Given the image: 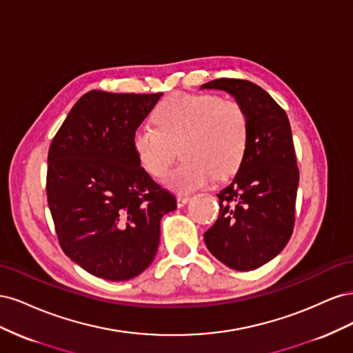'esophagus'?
Instances as JSON below:
<instances>
[{
  "instance_id": "obj_1",
  "label": "esophagus",
  "mask_w": 353,
  "mask_h": 353,
  "mask_svg": "<svg viewBox=\"0 0 353 353\" xmlns=\"http://www.w3.org/2000/svg\"><path fill=\"white\" fill-rule=\"evenodd\" d=\"M188 201H190V197H187V196H176V206L178 208L185 206Z\"/></svg>"
}]
</instances>
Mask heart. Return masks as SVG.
I'll list each match as a JSON object with an SVG mask.
<instances>
[{"label":"heart","mask_w":353,"mask_h":353,"mask_svg":"<svg viewBox=\"0 0 353 353\" xmlns=\"http://www.w3.org/2000/svg\"><path fill=\"white\" fill-rule=\"evenodd\" d=\"M154 126H138L132 148L138 162L154 178L166 175L176 147L184 160L166 178L178 193H191L225 179L241 166L249 144V116L236 100L215 94H174L153 116Z\"/></svg>","instance_id":"obj_1"}]
</instances>
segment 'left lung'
I'll use <instances>...</instances> for the list:
<instances>
[{
    "label": "left lung",
    "mask_w": 353,
    "mask_h": 353,
    "mask_svg": "<svg viewBox=\"0 0 353 353\" xmlns=\"http://www.w3.org/2000/svg\"><path fill=\"white\" fill-rule=\"evenodd\" d=\"M201 90L227 91L249 116L248 152L231 184L218 193L219 216L205 243L228 268L252 271L274 259L293 232L299 169L290 122L250 81L221 78Z\"/></svg>",
    "instance_id": "left-lung-1"
}]
</instances>
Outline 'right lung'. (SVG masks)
<instances>
[{"label": "right lung", "mask_w": 353, "mask_h": 353, "mask_svg": "<svg viewBox=\"0 0 353 353\" xmlns=\"http://www.w3.org/2000/svg\"><path fill=\"white\" fill-rule=\"evenodd\" d=\"M162 97L90 91L73 105L48 152L47 199L59 243L109 281L140 275L154 259L160 219L176 200L141 168L132 135Z\"/></svg>", "instance_id": "1"}]
</instances>
